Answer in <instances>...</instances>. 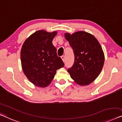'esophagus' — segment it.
I'll return each instance as SVG.
<instances>
[{"instance_id": "1", "label": "esophagus", "mask_w": 122, "mask_h": 122, "mask_svg": "<svg viewBox=\"0 0 122 122\" xmlns=\"http://www.w3.org/2000/svg\"><path fill=\"white\" fill-rule=\"evenodd\" d=\"M61 59L62 60V61H63V62H65V56L64 55L62 56H61Z\"/></svg>"}]
</instances>
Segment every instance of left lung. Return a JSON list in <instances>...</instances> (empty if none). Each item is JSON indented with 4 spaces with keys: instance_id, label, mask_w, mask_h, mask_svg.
I'll return each instance as SVG.
<instances>
[{
    "instance_id": "obj_1",
    "label": "left lung",
    "mask_w": 122,
    "mask_h": 122,
    "mask_svg": "<svg viewBox=\"0 0 122 122\" xmlns=\"http://www.w3.org/2000/svg\"><path fill=\"white\" fill-rule=\"evenodd\" d=\"M74 54V62L68 72L74 82L81 86L89 85L100 73L105 55L100 44L92 34L78 31L72 34L65 33Z\"/></svg>"
}]
</instances>
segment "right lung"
<instances>
[{
  "label": "right lung",
  "instance_id": "1",
  "mask_svg": "<svg viewBox=\"0 0 122 122\" xmlns=\"http://www.w3.org/2000/svg\"><path fill=\"white\" fill-rule=\"evenodd\" d=\"M57 33L56 31L37 30L27 38L22 46L23 72L29 81L39 88L48 86L57 70L64 66L52 42Z\"/></svg>",
  "mask_w": 122,
  "mask_h": 122
}]
</instances>
